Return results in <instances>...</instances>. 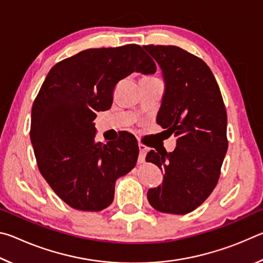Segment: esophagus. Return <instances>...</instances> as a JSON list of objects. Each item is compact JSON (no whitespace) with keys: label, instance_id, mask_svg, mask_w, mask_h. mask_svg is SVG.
Segmentation results:
<instances>
[{"label":"esophagus","instance_id":"esophagus-1","mask_svg":"<svg viewBox=\"0 0 263 263\" xmlns=\"http://www.w3.org/2000/svg\"><path fill=\"white\" fill-rule=\"evenodd\" d=\"M146 153H147V147H146V146H144L142 144H139V159H138V161L144 162Z\"/></svg>","mask_w":263,"mask_h":263}]
</instances>
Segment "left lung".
Returning a JSON list of instances; mask_svg holds the SVG:
<instances>
[{
  "mask_svg": "<svg viewBox=\"0 0 263 263\" xmlns=\"http://www.w3.org/2000/svg\"><path fill=\"white\" fill-rule=\"evenodd\" d=\"M162 70L164 94L157 123L176 138L171 153L149 151L146 161L164 173L149 189L155 210L185 215L198 208L217 185L229 141L228 115L219 86L198 57L173 45H145Z\"/></svg>",
  "mask_w": 263,
  "mask_h": 263,
  "instance_id": "left-lung-1",
  "label": "left lung"
}]
</instances>
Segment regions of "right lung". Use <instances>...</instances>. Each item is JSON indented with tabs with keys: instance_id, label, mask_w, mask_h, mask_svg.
<instances>
[{
	"instance_id": "add662e5",
	"label": "right lung",
	"mask_w": 263,
	"mask_h": 263,
	"mask_svg": "<svg viewBox=\"0 0 263 263\" xmlns=\"http://www.w3.org/2000/svg\"><path fill=\"white\" fill-rule=\"evenodd\" d=\"M133 72H157L141 46L89 48L53 66L35 97L30 138L39 172L70 208H108L116 180L136 166L135 136L105 145L95 140L94 124L96 112L111 108L116 84Z\"/></svg>"
}]
</instances>
